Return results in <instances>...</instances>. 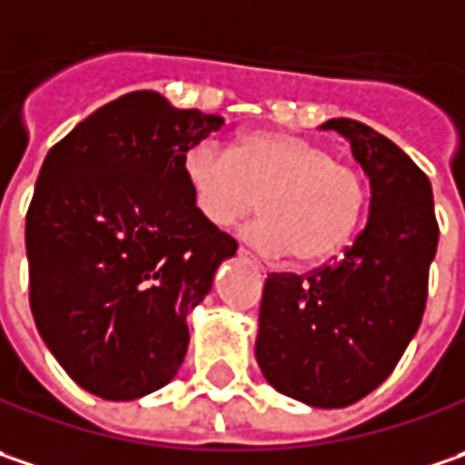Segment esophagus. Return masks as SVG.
Masks as SVG:
<instances>
[{
    "instance_id": "esophagus-1",
    "label": "esophagus",
    "mask_w": 465,
    "mask_h": 465,
    "mask_svg": "<svg viewBox=\"0 0 465 465\" xmlns=\"http://www.w3.org/2000/svg\"><path fill=\"white\" fill-rule=\"evenodd\" d=\"M236 254H239L242 260H247V262H254L252 254H250V250H244V247H239V250H236ZM254 265H257V262H254ZM257 268H260V265H257Z\"/></svg>"
}]
</instances>
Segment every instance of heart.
Returning <instances> with one entry per match:
<instances>
[{"label": "heart", "mask_w": 465, "mask_h": 465, "mask_svg": "<svg viewBox=\"0 0 465 465\" xmlns=\"http://www.w3.org/2000/svg\"><path fill=\"white\" fill-rule=\"evenodd\" d=\"M194 211L215 229H233L257 211L244 239L260 252L317 265L343 252L359 233L370 193L361 173L302 134L254 130L236 137L232 153L197 143L182 158Z\"/></svg>", "instance_id": "obj_1"}]
</instances>
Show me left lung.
Returning <instances> with one entry per match:
<instances>
[{"mask_svg":"<svg viewBox=\"0 0 465 465\" xmlns=\"http://www.w3.org/2000/svg\"><path fill=\"white\" fill-rule=\"evenodd\" d=\"M370 179L364 232L331 265L265 281L254 356L278 393L343 409L388 380L419 331L437 252L432 184L414 161L356 119H328Z\"/></svg>","mask_w":465,"mask_h":465,"instance_id":"left-lung-1","label":"left lung"}]
</instances>
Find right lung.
<instances>
[{"instance_id":"obj_1","label":"right lung","mask_w":465,"mask_h":465,"mask_svg":"<svg viewBox=\"0 0 465 465\" xmlns=\"http://www.w3.org/2000/svg\"><path fill=\"white\" fill-rule=\"evenodd\" d=\"M223 116L132 91L46 155L28 218L31 310L54 359L88 393L134 401L172 382L187 317L236 242L194 211L182 158Z\"/></svg>"}]
</instances>
